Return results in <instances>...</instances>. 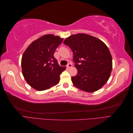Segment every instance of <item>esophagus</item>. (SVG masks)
Here are the masks:
<instances>
[{
  "instance_id": "34e87169",
  "label": "esophagus",
  "mask_w": 133,
  "mask_h": 133,
  "mask_svg": "<svg viewBox=\"0 0 133 133\" xmlns=\"http://www.w3.org/2000/svg\"><path fill=\"white\" fill-rule=\"evenodd\" d=\"M71 66H72V64H71V63L68 64V65H66V67H67L68 68H71Z\"/></svg>"
}]
</instances>
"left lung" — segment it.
<instances>
[{"instance_id":"8db88e82","label":"left lung","mask_w":133,"mask_h":133,"mask_svg":"<svg viewBox=\"0 0 133 133\" xmlns=\"http://www.w3.org/2000/svg\"><path fill=\"white\" fill-rule=\"evenodd\" d=\"M73 53L78 73L71 81L78 89L94 92L100 89L110 77L112 58L108 48L100 39L86 34L72 35L64 43Z\"/></svg>"}]
</instances>
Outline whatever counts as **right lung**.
Listing matches in <instances>:
<instances>
[{
  "label": "right lung",
  "mask_w": 133,
  "mask_h": 133,
  "mask_svg": "<svg viewBox=\"0 0 133 133\" xmlns=\"http://www.w3.org/2000/svg\"><path fill=\"white\" fill-rule=\"evenodd\" d=\"M63 41L58 36L44 35L32 42L24 53L22 73L34 89L42 91L59 83L60 75L66 68L59 66L54 53Z\"/></svg>",
  "instance_id": "1"
}]
</instances>
